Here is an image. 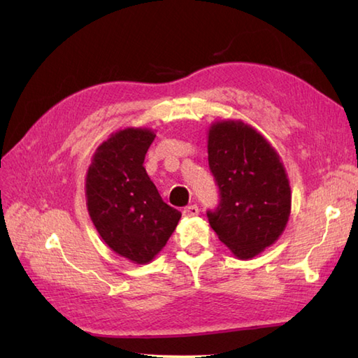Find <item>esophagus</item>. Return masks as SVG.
<instances>
[{"mask_svg": "<svg viewBox=\"0 0 358 358\" xmlns=\"http://www.w3.org/2000/svg\"><path fill=\"white\" fill-rule=\"evenodd\" d=\"M199 212H200L199 206H196V204H191V206H186L183 209V215L185 217H195V215H199Z\"/></svg>", "mask_w": 358, "mask_h": 358, "instance_id": "obj_1", "label": "esophagus"}]
</instances>
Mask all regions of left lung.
<instances>
[{"mask_svg":"<svg viewBox=\"0 0 358 358\" xmlns=\"http://www.w3.org/2000/svg\"><path fill=\"white\" fill-rule=\"evenodd\" d=\"M208 158L220 189L209 224L231 252L248 260L272 246L291 215V186L277 150L241 120L212 123Z\"/></svg>","mask_w":358,"mask_h":358,"instance_id":"obj_1","label":"left lung"}]
</instances>
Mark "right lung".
<instances>
[{
  "instance_id": "add662e5",
  "label": "right lung",
  "mask_w": 358,
  "mask_h": 358,
  "mask_svg": "<svg viewBox=\"0 0 358 358\" xmlns=\"http://www.w3.org/2000/svg\"><path fill=\"white\" fill-rule=\"evenodd\" d=\"M154 138L148 127L110 134L86 173V204L95 229L113 252L136 264L154 260L181 218L162 200L143 166Z\"/></svg>"
}]
</instances>
